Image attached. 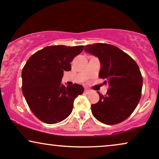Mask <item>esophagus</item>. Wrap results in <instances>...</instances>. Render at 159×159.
<instances>
[{"mask_svg": "<svg viewBox=\"0 0 159 159\" xmlns=\"http://www.w3.org/2000/svg\"><path fill=\"white\" fill-rule=\"evenodd\" d=\"M84 92H85V93H86V94H88V93H89V92H90V90L88 89H84Z\"/></svg>", "mask_w": 159, "mask_h": 159, "instance_id": "esophagus-1", "label": "esophagus"}]
</instances>
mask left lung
<instances>
[{"label":"left lung","instance_id":"1","mask_svg":"<svg viewBox=\"0 0 159 159\" xmlns=\"http://www.w3.org/2000/svg\"><path fill=\"white\" fill-rule=\"evenodd\" d=\"M84 51L100 60L99 77L108 85L106 95L99 94L92 113L102 123L115 125L133 113L142 95L143 80L136 61L116 46L104 43L86 45Z\"/></svg>","mask_w":159,"mask_h":159}]
</instances>
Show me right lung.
<instances>
[{"instance_id": "obj_1", "label": "right lung", "mask_w": 159, "mask_h": 159, "mask_svg": "<svg viewBox=\"0 0 159 159\" xmlns=\"http://www.w3.org/2000/svg\"><path fill=\"white\" fill-rule=\"evenodd\" d=\"M83 45H52L36 52L22 70V91L31 111L48 124L65 120L71 114L74 100L84 87L61 84L64 72L71 70L70 62L81 53Z\"/></svg>"}]
</instances>
